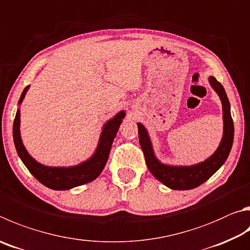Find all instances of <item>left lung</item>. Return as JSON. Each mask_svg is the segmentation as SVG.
<instances>
[{"label":"left lung","mask_w":250,"mask_h":250,"mask_svg":"<svg viewBox=\"0 0 250 250\" xmlns=\"http://www.w3.org/2000/svg\"><path fill=\"white\" fill-rule=\"evenodd\" d=\"M210 84L215 92L219 94L222 106H223V121L224 132L223 139L221 141L220 146L215 153L200 164L193 166H168L164 165L157 161L154 156L151 141L144 126L138 124L139 141L144 153L145 162H146L148 170L152 175L167 187L174 190H189L197 188L207 181L214 172L224 164L226 158L229 157L234 140V124L230 116V108L228 95L225 89L214 76H210Z\"/></svg>","instance_id":"left-lung-1"}]
</instances>
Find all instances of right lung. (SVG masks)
Instances as JSON below:
<instances>
[{
	"label": "right lung",
	"mask_w": 250,
	"mask_h": 250,
	"mask_svg": "<svg viewBox=\"0 0 250 250\" xmlns=\"http://www.w3.org/2000/svg\"><path fill=\"white\" fill-rule=\"evenodd\" d=\"M28 88L29 86H26L22 90L18 104L22 102ZM20 116L21 111L17 110L14 124H13V138H14L18 156L21 157V160L27 167V169L31 172V175L46 187L53 190H67L89 183V181L97 178L103 171L108 156H109L112 141L121 125L122 118L125 117V112L120 111L115 118H112L104 125L96 152L88 161L74 167H48L36 162L27 153L26 148L22 145L20 133Z\"/></svg>",
	"instance_id": "obj_1"
}]
</instances>
